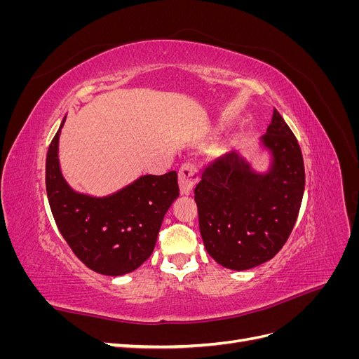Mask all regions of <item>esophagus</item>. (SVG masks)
Here are the masks:
<instances>
[{"instance_id":"1","label":"esophagus","mask_w":359,"mask_h":359,"mask_svg":"<svg viewBox=\"0 0 359 359\" xmlns=\"http://www.w3.org/2000/svg\"><path fill=\"white\" fill-rule=\"evenodd\" d=\"M199 178V169L193 165V163H184L178 172V182L180 190L182 194H190L196 186Z\"/></svg>"}]
</instances>
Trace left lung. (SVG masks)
<instances>
[{
    "label": "left lung",
    "mask_w": 359,
    "mask_h": 359,
    "mask_svg": "<svg viewBox=\"0 0 359 359\" xmlns=\"http://www.w3.org/2000/svg\"><path fill=\"white\" fill-rule=\"evenodd\" d=\"M260 145L269 153L266 172L229 153L205 168L194 189L206 252L235 271L255 268L280 252L295 226L306 186L298 140L276 109Z\"/></svg>",
    "instance_id": "obj_1"
}]
</instances>
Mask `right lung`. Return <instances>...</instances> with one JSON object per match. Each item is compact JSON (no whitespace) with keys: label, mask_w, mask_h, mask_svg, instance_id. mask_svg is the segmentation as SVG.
<instances>
[{"label":"right lung","mask_w":359,"mask_h":359,"mask_svg":"<svg viewBox=\"0 0 359 359\" xmlns=\"http://www.w3.org/2000/svg\"><path fill=\"white\" fill-rule=\"evenodd\" d=\"M60 130L46 157V191L50 211L73 253L95 273L124 276L142 265L157 241L163 217L178 196V175H142L107 196L73 190L58 158Z\"/></svg>","instance_id":"add662e5"}]
</instances>
